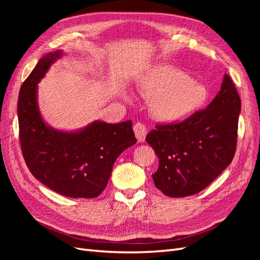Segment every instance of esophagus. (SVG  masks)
<instances>
[{
	"instance_id": "esophagus-1",
	"label": "esophagus",
	"mask_w": 260,
	"mask_h": 260,
	"mask_svg": "<svg viewBox=\"0 0 260 260\" xmlns=\"http://www.w3.org/2000/svg\"><path fill=\"white\" fill-rule=\"evenodd\" d=\"M133 131H135L136 133V137L138 139V141L140 143H142L145 141V138H146V135H147V129L145 125L143 123H136L135 127H133Z\"/></svg>"
}]
</instances>
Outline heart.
I'll use <instances>...</instances> for the list:
<instances>
[{
  "label": "heart",
  "instance_id": "heart-1",
  "mask_svg": "<svg viewBox=\"0 0 260 260\" xmlns=\"http://www.w3.org/2000/svg\"><path fill=\"white\" fill-rule=\"evenodd\" d=\"M139 89L151 100L152 115L166 123L193 117L206 107L210 99L206 84L193 80L182 69L171 65L149 67L140 77Z\"/></svg>",
  "mask_w": 260,
  "mask_h": 260
}]
</instances>
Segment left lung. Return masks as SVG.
Returning <instances> with one entry per match:
<instances>
[{"instance_id":"obj_1","label":"left lung","mask_w":260,"mask_h":260,"mask_svg":"<svg viewBox=\"0 0 260 260\" xmlns=\"http://www.w3.org/2000/svg\"><path fill=\"white\" fill-rule=\"evenodd\" d=\"M241 99L226 74L211 103L180 123L156 125L146 137L158 157L155 186L170 198L204 190L231 164L237 148Z\"/></svg>"}]
</instances>
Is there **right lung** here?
Returning <instances> with one entry per match:
<instances>
[{
	"label": "right lung",
	"mask_w": 260,
	"mask_h": 260,
	"mask_svg": "<svg viewBox=\"0 0 260 260\" xmlns=\"http://www.w3.org/2000/svg\"><path fill=\"white\" fill-rule=\"evenodd\" d=\"M62 55L61 50L45 54L21 85L17 113L22 155L31 174L51 190L67 198L93 199L106 187L117 157L137 139L131 120H95L69 131L44 120L38 84Z\"/></svg>",
	"instance_id": "add662e5"
}]
</instances>
